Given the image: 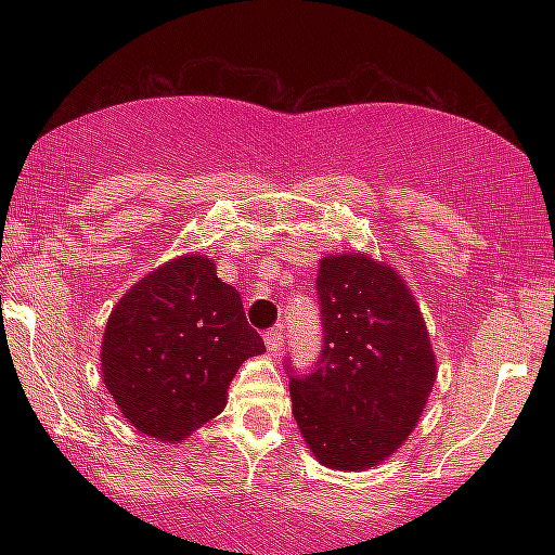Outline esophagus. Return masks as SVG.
<instances>
[{"instance_id": "1", "label": "esophagus", "mask_w": 555, "mask_h": 555, "mask_svg": "<svg viewBox=\"0 0 555 555\" xmlns=\"http://www.w3.org/2000/svg\"><path fill=\"white\" fill-rule=\"evenodd\" d=\"M264 345L271 354H276L281 350V345H284V333H281L279 327H271V331L264 333Z\"/></svg>"}]
</instances>
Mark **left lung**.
Here are the masks:
<instances>
[{
  "label": "left lung",
  "instance_id": "8db88e82",
  "mask_svg": "<svg viewBox=\"0 0 555 555\" xmlns=\"http://www.w3.org/2000/svg\"><path fill=\"white\" fill-rule=\"evenodd\" d=\"M315 291L323 354L315 372L291 377V406L318 463L360 473L416 428L438 377L436 352L406 279L367 251L323 257Z\"/></svg>",
  "mask_w": 555,
  "mask_h": 555
}]
</instances>
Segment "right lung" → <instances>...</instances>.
I'll list each match as a JSON object with an SVG mask.
<instances>
[{
  "label": "right lung",
  "mask_w": 555,
  "mask_h": 555,
  "mask_svg": "<svg viewBox=\"0 0 555 555\" xmlns=\"http://www.w3.org/2000/svg\"><path fill=\"white\" fill-rule=\"evenodd\" d=\"M261 352L237 288L218 279L210 257L188 251L117 300L100 367L129 426L176 443L218 416L240 364Z\"/></svg>",
  "instance_id": "obj_1"
}]
</instances>
